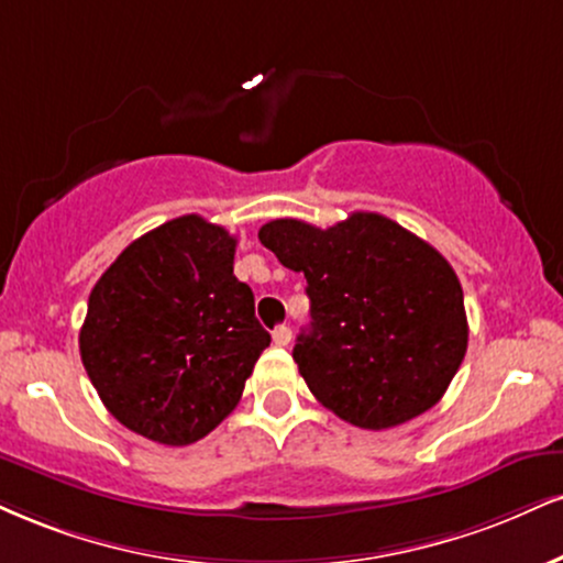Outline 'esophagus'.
<instances>
[{
    "instance_id": "obj_1",
    "label": "esophagus",
    "mask_w": 563,
    "mask_h": 563,
    "mask_svg": "<svg viewBox=\"0 0 563 563\" xmlns=\"http://www.w3.org/2000/svg\"><path fill=\"white\" fill-rule=\"evenodd\" d=\"M273 341H275V346H288V343H290V328H288V324H277V328L273 330Z\"/></svg>"
}]
</instances>
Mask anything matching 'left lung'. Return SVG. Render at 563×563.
Returning a JSON list of instances; mask_svg holds the SVG:
<instances>
[{
	"instance_id": "8db88e82",
	"label": "left lung",
	"mask_w": 563,
	"mask_h": 563,
	"mask_svg": "<svg viewBox=\"0 0 563 563\" xmlns=\"http://www.w3.org/2000/svg\"><path fill=\"white\" fill-rule=\"evenodd\" d=\"M260 241L307 277L311 324L294 358L309 390L364 430L409 422L443 398L466 354L464 290L443 254L375 212L333 228L273 220Z\"/></svg>"
}]
</instances>
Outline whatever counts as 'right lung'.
Returning a JSON list of instances; mask_svg holds the SVG:
<instances>
[{
    "instance_id": "add662e5",
    "label": "right lung",
    "mask_w": 563,
    "mask_h": 563,
    "mask_svg": "<svg viewBox=\"0 0 563 563\" xmlns=\"http://www.w3.org/2000/svg\"><path fill=\"white\" fill-rule=\"evenodd\" d=\"M233 256L225 228L183 214L135 239L97 280L80 358L128 430L188 445L241 401L269 333Z\"/></svg>"
}]
</instances>
